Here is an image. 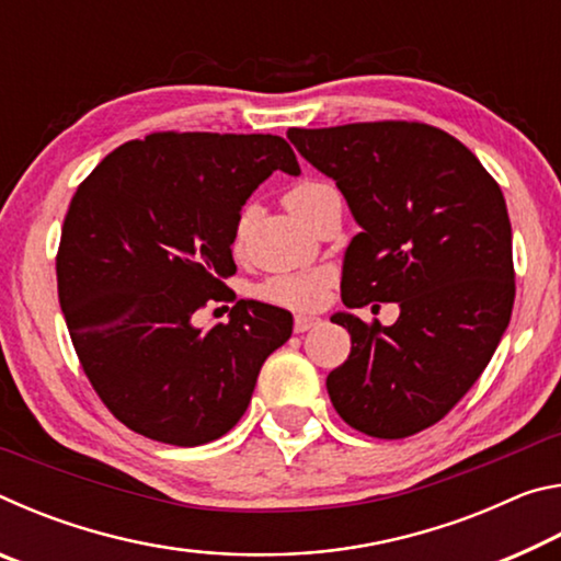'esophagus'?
Listing matches in <instances>:
<instances>
[{"instance_id": "34e87169", "label": "esophagus", "mask_w": 561, "mask_h": 561, "mask_svg": "<svg viewBox=\"0 0 561 561\" xmlns=\"http://www.w3.org/2000/svg\"><path fill=\"white\" fill-rule=\"evenodd\" d=\"M317 324H319V319H317V317H307V314L294 317V331H297V334H304V331L314 329Z\"/></svg>"}]
</instances>
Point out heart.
Returning <instances> with one entry per match:
<instances>
[{"instance_id":"heart-1","label":"heart","mask_w":561,"mask_h":561,"mask_svg":"<svg viewBox=\"0 0 561 561\" xmlns=\"http://www.w3.org/2000/svg\"><path fill=\"white\" fill-rule=\"evenodd\" d=\"M331 190L327 183H319V180H299L294 183L287 193H284V205L299 217V220L307 222L311 207L317 205L321 195ZM242 237V225L234 227V242H240ZM329 287V274L327 272H291V274H274V277L264 279L254 294L262 301L274 304V307L284 309H314L324 299Z\"/></svg>"}]
</instances>
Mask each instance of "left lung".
<instances>
[{"label": "left lung", "instance_id": "8db88e82", "mask_svg": "<svg viewBox=\"0 0 561 561\" xmlns=\"http://www.w3.org/2000/svg\"><path fill=\"white\" fill-rule=\"evenodd\" d=\"M336 180L360 230L341 279L348 309L398 301L393 327L334 314L351 354L327 376L336 413L398 440L448 415L485 371L515 304L512 227L497 180L458 138L417 121L289 128Z\"/></svg>", "mask_w": 561, "mask_h": 561}]
</instances>
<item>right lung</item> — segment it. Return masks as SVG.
Returning <instances> with one entry per match:
<instances>
[{
    "mask_svg": "<svg viewBox=\"0 0 561 561\" xmlns=\"http://www.w3.org/2000/svg\"><path fill=\"white\" fill-rule=\"evenodd\" d=\"M274 170L299 175L279 136L158 130L108 153L76 187L56 252L59 304L103 405L150 440H217L250 405L291 314L237 299L225 277L240 210ZM231 321L195 330L207 302Z\"/></svg>",
    "mask_w": 561,
    "mask_h": 561,
    "instance_id": "1",
    "label": "right lung"
}]
</instances>
